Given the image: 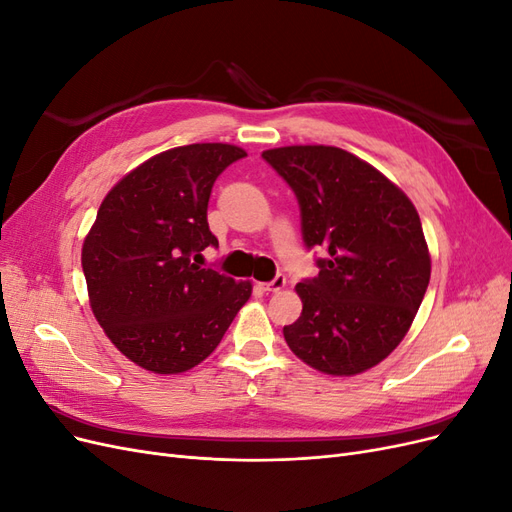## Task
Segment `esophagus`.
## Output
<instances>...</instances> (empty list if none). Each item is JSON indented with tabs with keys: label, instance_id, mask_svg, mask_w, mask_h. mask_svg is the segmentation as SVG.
<instances>
[{
	"label": "esophagus",
	"instance_id": "obj_1",
	"mask_svg": "<svg viewBox=\"0 0 512 512\" xmlns=\"http://www.w3.org/2000/svg\"><path fill=\"white\" fill-rule=\"evenodd\" d=\"M284 286H286V277L284 275H275L271 282H262L260 284V288L267 290V292H277V290H282Z\"/></svg>",
	"mask_w": 512,
	"mask_h": 512
}]
</instances>
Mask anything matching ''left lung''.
Instances as JSON below:
<instances>
[{"mask_svg":"<svg viewBox=\"0 0 512 512\" xmlns=\"http://www.w3.org/2000/svg\"><path fill=\"white\" fill-rule=\"evenodd\" d=\"M262 158L299 200L307 250L327 252L318 275L297 284L303 312L284 327L286 344L322 374H361L399 346L425 297L421 218L393 181L339 147H277Z\"/></svg>","mask_w":512,"mask_h":512,"instance_id":"8db88e82","label":"left lung"}]
</instances>
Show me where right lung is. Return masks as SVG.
<instances>
[{"instance_id":"obj_1","label":"right lung","mask_w":512,"mask_h":512,"mask_svg":"<svg viewBox=\"0 0 512 512\" xmlns=\"http://www.w3.org/2000/svg\"><path fill=\"white\" fill-rule=\"evenodd\" d=\"M245 156L226 143L158 153L106 194L85 237L91 312L117 350L153 374L205 361L250 299V282L196 265L218 245L207 222L213 183Z\"/></svg>"}]
</instances>
